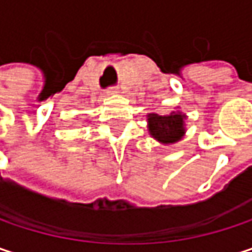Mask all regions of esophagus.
I'll return each mask as SVG.
<instances>
[{"instance_id":"esophagus-1","label":"esophagus","mask_w":252,"mask_h":252,"mask_svg":"<svg viewBox=\"0 0 252 252\" xmlns=\"http://www.w3.org/2000/svg\"><path fill=\"white\" fill-rule=\"evenodd\" d=\"M114 93H118V89L117 87H109L106 90V94H114Z\"/></svg>"}]
</instances>
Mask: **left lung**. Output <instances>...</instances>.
I'll use <instances>...</instances> for the list:
<instances>
[{"mask_svg":"<svg viewBox=\"0 0 252 252\" xmlns=\"http://www.w3.org/2000/svg\"><path fill=\"white\" fill-rule=\"evenodd\" d=\"M184 118L182 114H171V115H149V129L150 134L165 144H172L182 138L185 128H184Z\"/></svg>","mask_w":252,"mask_h":252,"instance_id":"left-lung-1","label":"left lung"}]
</instances>
